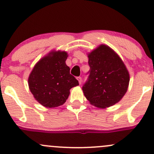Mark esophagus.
I'll list each match as a JSON object with an SVG mask.
<instances>
[{"mask_svg": "<svg viewBox=\"0 0 154 154\" xmlns=\"http://www.w3.org/2000/svg\"><path fill=\"white\" fill-rule=\"evenodd\" d=\"M77 80L79 81V84H81V83H82V77H77Z\"/></svg>", "mask_w": 154, "mask_h": 154, "instance_id": "obj_1", "label": "esophagus"}]
</instances>
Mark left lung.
Masks as SVG:
<instances>
[{"mask_svg": "<svg viewBox=\"0 0 154 154\" xmlns=\"http://www.w3.org/2000/svg\"><path fill=\"white\" fill-rule=\"evenodd\" d=\"M90 70L82 86L85 96L98 108L111 106L128 91L130 75L117 54L105 45L88 55Z\"/></svg>", "mask_w": 154, "mask_h": 154, "instance_id": "8db88e82", "label": "left lung"}]
</instances>
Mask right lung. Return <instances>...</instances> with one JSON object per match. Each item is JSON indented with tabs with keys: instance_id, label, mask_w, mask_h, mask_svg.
<instances>
[{
	"instance_id": "right-lung-1",
	"label": "right lung",
	"mask_w": 154,
	"mask_h": 154,
	"mask_svg": "<svg viewBox=\"0 0 154 154\" xmlns=\"http://www.w3.org/2000/svg\"><path fill=\"white\" fill-rule=\"evenodd\" d=\"M67 54L51 52L37 63L28 79L35 98L43 106L56 107L66 102L72 88L79 85L66 66Z\"/></svg>"
}]
</instances>
